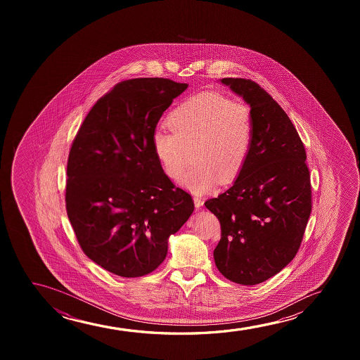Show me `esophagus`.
Segmentation results:
<instances>
[{
  "mask_svg": "<svg viewBox=\"0 0 360 360\" xmlns=\"http://www.w3.org/2000/svg\"><path fill=\"white\" fill-rule=\"evenodd\" d=\"M193 200H194V205H195V207L197 209H199V207H202V200L199 197H194L193 198Z\"/></svg>",
  "mask_w": 360,
  "mask_h": 360,
  "instance_id": "esophagus-1",
  "label": "esophagus"
}]
</instances>
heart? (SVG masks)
Wrapping results in <instances>:
<instances>
[{"mask_svg": "<svg viewBox=\"0 0 360 360\" xmlns=\"http://www.w3.org/2000/svg\"><path fill=\"white\" fill-rule=\"evenodd\" d=\"M172 134L153 135V148L163 172L183 187L202 194L217 184L231 183L240 174L251 151L253 117L250 107L221 94L202 92L186 99L167 118Z\"/></svg>", "mask_w": 360, "mask_h": 360, "instance_id": "obj_1", "label": "heart"}]
</instances>
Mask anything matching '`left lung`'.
I'll list each match as a JSON object with an SVG mask.
<instances>
[{"label":"left lung","instance_id":"obj_1","mask_svg":"<svg viewBox=\"0 0 360 360\" xmlns=\"http://www.w3.org/2000/svg\"><path fill=\"white\" fill-rule=\"evenodd\" d=\"M251 107V151L232 187L205 202L219 219L217 269L242 285L266 281L299 251L311 214L310 172L295 127L259 84L222 79Z\"/></svg>","mask_w":360,"mask_h":360}]
</instances>
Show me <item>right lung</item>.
I'll use <instances>...</instances> for the list:
<instances>
[{
    "mask_svg": "<svg viewBox=\"0 0 360 360\" xmlns=\"http://www.w3.org/2000/svg\"><path fill=\"white\" fill-rule=\"evenodd\" d=\"M187 84L127 79L97 101L68 160L66 210L84 255L124 278L146 276L192 215V197L165 174L153 135Z\"/></svg>",
    "mask_w": 360,
    "mask_h": 360,
    "instance_id": "obj_1",
    "label": "right lung"
}]
</instances>
